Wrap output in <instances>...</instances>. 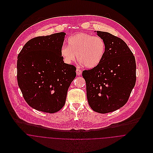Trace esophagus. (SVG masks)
Instances as JSON below:
<instances>
[{"mask_svg": "<svg viewBox=\"0 0 153 153\" xmlns=\"http://www.w3.org/2000/svg\"><path fill=\"white\" fill-rule=\"evenodd\" d=\"M76 72L77 75H78V76H79V75H81V74H82V71L80 70V69H79L78 68H77V69H76Z\"/></svg>", "mask_w": 153, "mask_h": 153, "instance_id": "34e87169", "label": "esophagus"}]
</instances>
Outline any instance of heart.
Here are the masks:
<instances>
[{
	"label": "heart",
	"instance_id": "heart-1",
	"mask_svg": "<svg viewBox=\"0 0 153 153\" xmlns=\"http://www.w3.org/2000/svg\"><path fill=\"white\" fill-rule=\"evenodd\" d=\"M69 46H63L61 55L66 64H71L76 59L89 68L98 65L102 60L105 44L100 36H93L86 33H79L70 37Z\"/></svg>",
	"mask_w": 153,
	"mask_h": 153
}]
</instances>
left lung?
Returning <instances> with one entry per match:
<instances>
[{
    "instance_id": "left-lung-1",
    "label": "left lung",
    "mask_w": 153,
    "mask_h": 153,
    "mask_svg": "<svg viewBox=\"0 0 153 153\" xmlns=\"http://www.w3.org/2000/svg\"><path fill=\"white\" fill-rule=\"evenodd\" d=\"M105 44L101 62L82 72L88 102L92 109L105 114L123 107L136 81L135 57L126 43L108 32L97 31Z\"/></svg>"
}]
</instances>
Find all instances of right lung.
Returning a JSON list of instances; mask_svg holds the SVG:
<instances>
[{
  "label": "right lung",
  "mask_w": 153,
  "mask_h": 153,
  "mask_svg": "<svg viewBox=\"0 0 153 153\" xmlns=\"http://www.w3.org/2000/svg\"><path fill=\"white\" fill-rule=\"evenodd\" d=\"M65 35L59 32L31 39L18 56L19 87L27 104L38 111L55 113L61 109L76 76V67L64 63L61 55Z\"/></svg>",
  "instance_id": "right-lung-1"
}]
</instances>
